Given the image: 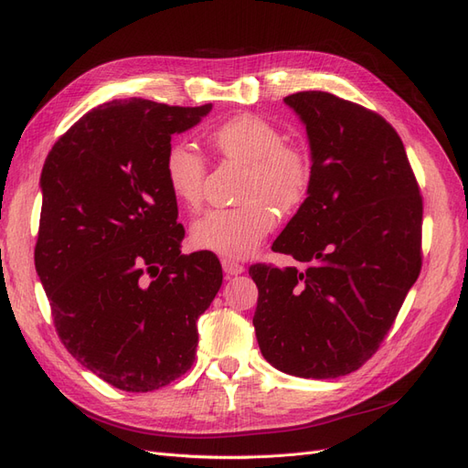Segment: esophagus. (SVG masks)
Masks as SVG:
<instances>
[{"mask_svg":"<svg viewBox=\"0 0 468 468\" xmlns=\"http://www.w3.org/2000/svg\"><path fill=\"white\" fill-rule=\"evenodd\" d=\"M222 269H224V273L229 275V277H234V275H239V273L246 271L244 265H239V263L232 261V260H222Z\"/></svg>","mask_w":468,"mask_h":468,"instance_id":"1","label":"esophagus"}]
</instances>
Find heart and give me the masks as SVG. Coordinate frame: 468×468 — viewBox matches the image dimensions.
<instances>
[{
	"label": "heart",
	"instance_id": "heart-1",
	"mask_svg": "<svg viewBox=\"0 0 468 468\" xmlns=\"http://www.w3.org/2000/svg\"><path fill=\"white\" fill-rule=\"evenodd\" d=\"M208 144L222 158L248 165L239 199L244 205L205 212L191 226L193 244L229 260L250 258L277 224V212L299 207L313 181L308 154L282 143L275 124L258 115H239L217 126ZM167 187L187 208L199 207L207 167L187 144H174L164 160Z\"/></svg>",
	"mask_w": 468,
	"mask_h": 468
}]
</instances>
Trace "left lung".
<instances>
[{
	"label": "left lung",
	"instance_id": "8db88e82",
	"mask_svg": "<svg viewBox=\"0 0 468 468\" xmlns=\"http://www.w3.org/2000/svg\"><path fill=\"white\" fill-rule=\"evenodd\" d=\"M285 103L306 126L313 181L273 242L304 269L256 263L261 356L303 378L357 371L388 334L421 269V197L400 136L325 91Z\"/></svg>",
	"mask_w": 468,
	"mask_h": 468
}]
</instances>
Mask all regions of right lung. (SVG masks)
I'll return each instance as SVG.
<instances>
[{"label": "right lung", "mask_w": 468, "mask_h": 468, "mask_svg": "<svg viewBox=\"0 0 468 468\" xmlns=\"http://www.w3.org/2000/svg\"><path fill=\"white\" fill-rule=\"evenodd\" d=\"M212 105L111 101L62 134L40 174L35 267L64 347L126 392L162 388L191 369L197 320L222 267L181 253L186 236L164 160L172 136Z\"/></svg>", "instance_id": "obj_1"}]
</instances>
